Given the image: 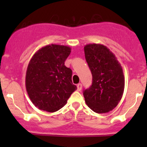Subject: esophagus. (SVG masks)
I'll use <instances>...</instances> for the list:
<instances>
[{"label":"esophagus","instance_id":"obj_1","mask_svg":"<svg viewBox=\"0 0 147 147\" xmlns=\"http://www.w3.org/2000/svg\"><path fill=\"white\" fill-rule=\"evenodd\" d=\"M77 88H78V91H80V90H82V84H81V83L78 84V85H77Z\"/></svg>","mask_w":147,"mask_h":147}]
</instances>
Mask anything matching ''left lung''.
I'll return each mask as SVG.
<instances>
[{
	"label": "left lung",
	"instance_id": "left-lung-1",
	"mask_svg": "<svg viewBox=\"0 0 147 147\" xmlns=\"http://www.w3.org/2000/svg\"><path fill=\"white\" fill-rule=\"evenodd\" d=\"M85 59L92 75V84L83 92L87 106L96 113L109 112L122 97L124 76L115 54L101 44L84 47Z\"/></svg>",
	"mask_w": 147,
	"mask_h": 147
}]
</instances>
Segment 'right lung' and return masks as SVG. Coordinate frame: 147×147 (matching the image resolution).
<instances>
[{"label":"right lung","instance_id":"right-lung-1","mask_svg":"<svg viewBox=\"0 0 147 147\" xmlns=\"http://www.w3.org/2000/svg\"><path fill=\"white\" fill-rule=\"evenodd\" d=\"M70 53L69 46L51 44L39 49L30 60L26 87L32 104L39 109L59 110L77 90L72 82V70L65 65Z\"/></svg>","mask_w":147,"mask_h":147}]
</instances>
